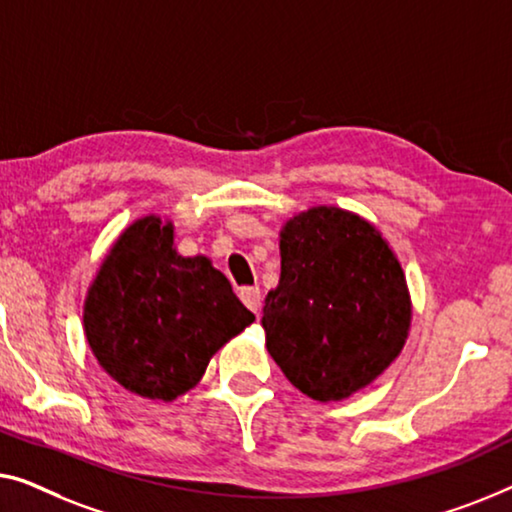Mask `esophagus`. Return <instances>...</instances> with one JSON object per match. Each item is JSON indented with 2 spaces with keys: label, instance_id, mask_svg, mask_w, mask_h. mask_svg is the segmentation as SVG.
<instances>
[{
  "label": "esophagus",
  "instance_id": "obj_1",
  "mask_svg": "<svg viewBox=\"0 0 512 512\" xmlns=\"http://www.w3.org/2000/svg\"><path fill=\"white\" fill-rule=\"evenodd\" d=\"M239 297L243 304H246L250 311L255 315H259V306H262V292H259V287H241L239 290Z\"/></svg>",
  "mask_w": 512,
  "mask_h": 512
}]
</instances>
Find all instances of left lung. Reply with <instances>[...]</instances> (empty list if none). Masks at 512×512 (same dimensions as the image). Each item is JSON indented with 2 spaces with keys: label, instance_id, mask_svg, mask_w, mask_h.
<instances>
[{
  "label": "left lung",
  "instance_id": "1",
  "mask_svg": "<svg viewBox=\"0 0 512 512\" xmlns=\"http://www.w3.org/2000/svg\"><path fill=\"white\" fill-rule=\"evenodd\" d=\"M266 350L315 401H341L390 366L410 327L401 264L378 229L318 206L280 232V280L266 294Z\"/></svg>",
  "mask_w": 512,
  "mask_h": 512
}]
</instances>
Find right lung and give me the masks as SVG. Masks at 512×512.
I'll use <instances>...</instances> for the list:
<instances>
[{
    "mask_svg": "<svg viewBox=\"0 0 512 512\" xmlns=\"http://www.w3.org/2000/svg\"><path fill=\"white\" fill-rule=\"evenodd\" d=\"M253 320L206 257L176 253L174 225L155 215L115 241L83 311L104 371L125 390L162 401L192 390L215 350Z\"/></svg>",
    "mask_w": 512,
    "mask_h": 512,
    "instance_id": "1",
    "label": "right lung"
}]
</instances>
